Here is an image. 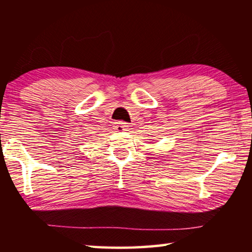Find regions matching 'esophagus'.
Here are the masks:
<instances>
[{"label":"esophagus","mask_w":252,"mask_h":252,"mask_svg":"<svg viewBox=\"0 0 252 252\" xmlns=\"http://www.w3.org/2000/svg\"><path fill=\"white\" fill-rule=\"evenodd\" d=\"M127 126H127V123L123 122V121H119V122L114 123L113 129L116 130L117 132H123V131H126Z\"/></svg>","instance_id":"34e87169"}]
</instances>
